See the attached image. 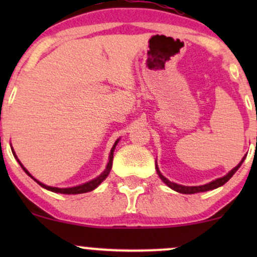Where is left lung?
Segmentation results:
<instances>
[{"label": "left lung", "mask_w": 257, "mask_h": 257, "mask_svg": "<svg viewBox=\"0 0 257 257\" xmlns=\"http://www.w3.org/2000/svg\"><path fill=\"white\" fill-rule=\"evenodd\" d=\"M246 156H244L243 158H241V161L239 162V163L237 164L234 168H233L232 170H229L228 173L226 174V175H223L222 178H219V179H215L213 180V181L208 182V184L205 185H200V186H184V185H179V184H175V182H172L169 181L166 176L162 175V173L159 172V168L157 166V163H156V170H157V174L158 176L161 178L162 181L166 184L168 187H170L172 190L176 191V192L179 193H184V194H193V193H199V192H206V191H211V190H215V188L220 187V186L225 185L227 181H228L229 179L232 178L233 175H234V173L237 172L238 169H239L241 164H243L244 159H245Z\"/></svg>", "instance_id": "left-lung-1"}]
</instances>
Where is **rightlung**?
Listing matches in <instances>:
<instances>
[{
    "mask_svg": "<svg viewBox=\"0 0 257 257\" xmlns=\"http://www.w3.org/2000/svg\"><path fill=\"white\" fill-rule=\"evenodd\" d=\"M118 141H119V139H117L116 143H114V144H113V146H112L111 152H110V156H108V163H107V166H106V168H105L104 172H102L101 174H100L99 176H96L95 179L90 180V181L84 182V184L78 185V186H73V187H67V188L53 187V186L44 185V184H42V182H41V181H38V180H37V179H35L34 176H32L31 174L28 172V169H26V168H25L24 166H23L22 162H20V161H19V158L17 157V155H16V152H14L13 147H11V149H12V152H13L14 158L17 159L18 163H19V164H20V167L23 168V170H24V172H25L26 174H28V175L30 176L31 179H34L35 181H36L37 184L41 186V187L46 188V190L52 191V192H55V193H63V194H79V193L90 192V191L95 190V188L98 187V186H99L100 184H101V182L104 181V180H105L106 178H107V175H108V174H110V172H111V168H112V161H113V152H114V149H116V146H117V144H118Z\"/></svg>",
    "mask_w": 257,
    "mask_h": 257,
    "instance_id": "obj_1",
    "label": "right lung"
}]
</instances>
